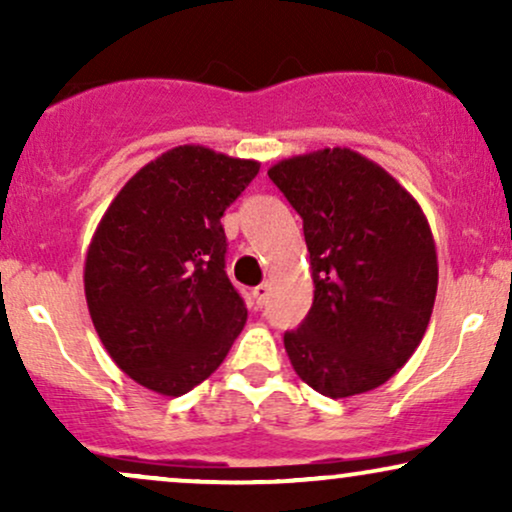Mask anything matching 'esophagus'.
Returning <instances> with one entry per match:
<instances>
[{"mask_svg":"<svg viewBox=\"0 0 512 512\" xmlns=\"http://www.w3.org/2000/svg\"><path fill=\"white\" fill-rule=\"evenodd\" d=\"M252 298H255L257 308H262V305L267 303V298H269V286L267 284L255 286V289H252Z\"/></svg>","mask_w":512,"mask_h":512,"instance_id":"obj_1","label":"esophagus"}]
</instances>
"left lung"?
Masks as SVG:
<instances>
[{"label":"left lung","instance_id":"obj_1","mask_svg":"<svg viewBox=\"0 0 512 512\" xmlns=\"http://www.w3.org/2000/svg\"><path fill=\"white\" fill-rule=\"evenodd\" d=\"M301 214L315 298L284 334L303 383L342 399L387 383L424 339L438 255L419 202L351 149L284 158L267 170Z\"/></svg>","mask_w":512,"mask_h":512}]
</instances>
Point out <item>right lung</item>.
<instances>
[{
  "label": "right lung",
  "mask_w": 512,
  "mask_h": 512,
  "mask_svg": "<svg viewBox=\"0 0 512 512\" xmlns=\"http://www.w3.org/2000/svg\"><path fill=\"white\" fill-rule=\"evenodd\" d=\"M260 173L250 158L175 146L117 192L86 252L93 327L134 383L180 397L207 380L248 320L226 276L221 216Z\"/></svg>",
  "instance_id": "1"
}]
</instances>
